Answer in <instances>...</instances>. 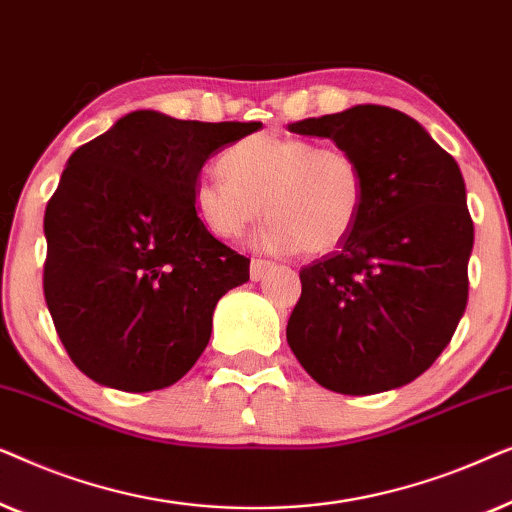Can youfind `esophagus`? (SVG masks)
Returning a JSON list of instances; mask_svg holds the SVG:
<instances>
[{"instance_id":"esophagus-1","label":"esophagus","mask_w":512,"mask_h":512,"mask_svg":"<svg viewBox=\"0 0 512 512\" xmlns=\"http://www.w3.org/2000/svg\"><path fill=\"white\" fill-rule=\"evenodd\" d=\"M275 268V263L272 261H265V258H251V265H249V275L251 279H263V275L268 270Z\"/></svg>"}]
</instances>
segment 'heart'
I'll list each match as a JSON object with an SVG mask.
<instances>
[{"label": "heart", "instance_id": "heart-1", "mask_svg": "<svg viewBox=\"0 0 512 512\" xmlns=\"http://www.w3.org/2000/svg\"><path fill=\"white\" fill-rule=\"evenodd\" d=\"M221 172L193 188L195 212L221 240L242 237L265 209L263 247L324 256L349 240L366 205L359 160L307 137H244L223 151Z\"/></svg>", "mask_w": 512, "mask_h": 512}]
</instances>
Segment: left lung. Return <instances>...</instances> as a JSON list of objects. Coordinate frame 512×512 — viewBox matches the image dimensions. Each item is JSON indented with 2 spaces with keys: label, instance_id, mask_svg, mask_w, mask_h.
<instances>
[{
  "label": "left lung",
  "instance_id": "obj_1",
  "mask_svg": "<svg viewBox=\"0 0 512 512\" xmlns=\"http://www.w3.org/2000/svg\"><path fill=\"white\" fill-rule=\"evenodd\" d=\"M289 130L333 139L366 177L354 233L300 270L289 347L338 394L403 387L450 345L466 310L473 219L457 160L415 118L377 104Z\"/></svg>",
  "mask_w": 512,
  "mask_h": 512
}]
</instances>
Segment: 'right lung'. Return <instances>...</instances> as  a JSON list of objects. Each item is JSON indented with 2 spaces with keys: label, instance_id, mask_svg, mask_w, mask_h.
I'll return each instance as SVG.
<instances>
[{
  "label": "right lung",
  "instance_id": "add662e5",
  "mask_svg": "<svg viewBox=\"0 0 512 512\" xmlns=\"http://www.w3.org/2000/svg\"><path fill=\"white\" fill-rule=\"evenodd\" d=\"M261 123L177 121L132 111L69 156L46 205L44 296L74 366L123 391L181 380L249 258L193 205L202 165Z\"/></svg>",
  "mask_w": 512,
  "mask_h": 512
}]
</instances>
